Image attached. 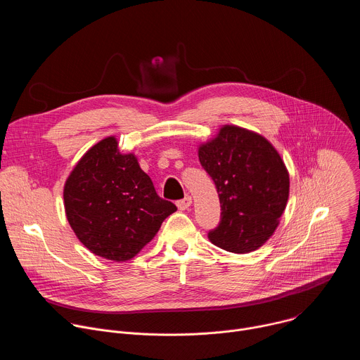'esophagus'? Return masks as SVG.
I'll use <instances>...</instances> for the list:
<instances>
[{"label": "esophagus", "mask_w": 360, "mask_h": 360, "mask_svg": "<svg viewBox=\"0 0 360 360\" xmlns=\"http://www.w3.org/2000/svg\"><path fill=\"white\" fill-rule=\"evenodd\" d=\"M191 203H192V198L189 195H186L184 199H179L176 202V207H178V210L185 211V210H188L191 207Z\"/></svg>", "instance_id": "1"}]
</instances>
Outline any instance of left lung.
Wrapping results in <instances>:
<instances>
[{
  "instance_id": "left-lung-1",
  "label": "left lung",
  "mask_w": 360,
  "mask_h": 360,
  "mask_svg": "<svg viewBox=\"0 0 360 360\" xmlns=\"http://www.w3.org/2000/svg\"><path fill=\"white\" fill-rule=\"evenodd\" d=\"M198 155L221 202V221L208 232L211 242L233 253L262 246L289 196V175L276 149L258 134L226 125Z\"/></svg>"
}]
</instances>
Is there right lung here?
Masks as SVG:
<instances>
[{
	"instance_id": "obj_1",
	"label": "right lung",
	"mask_w": 360,
	"mask_h": 360,
	"mask_svg": "<svg viewBox=\"0 0 360 360\" xmlns=\"http://www.w3.org/2000/svg\"><path fill=\"white\" fill-rule=\"evenodd\" d=\"M64 202L78 239L92 253L118 262L134 258L176 211L132 153L122 155L114 136L81 158L65 182Z\"/></svg>"
}]
</instances>
